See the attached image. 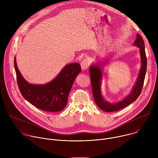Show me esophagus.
<instances>
[{
  "instance_id": "34e87169",
  "label": "esophagus",
  "mask_w": 158,
  "mask_h": 158,
  "mask_svg": "<svg viewBox=\"0 0 158 158\" xmlns=\"http://www.w3.org/2000/svg\"><path fill=\"white\" fill-rule=\"evenodd\" d=\"M81 68L82 70H85V69H87L89 66V60L87 58L84 59L81 62Z\"/></svg>"
}]
</instances>
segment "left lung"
I'll list each match as a JSON object with an SVG mask.
<instances>
[{"label": "left lung", "mask_w": 158, "mask_h": 158, "mask_svg": "<svg viewBox=\"0 0 158 158\" xmlns=\"http://www.w3.org/2000/svg\"><path fill=\"white\" fill-rule=\"evenodd\" d=\"M134 44L140 49L139 51L141 57L142 66L141 67L138 80L132 89V91H131V94L123 101L118 103L111 104L104 100L101 95L100 86L101 80L102 79L101 70L98 65H92L90 67V77H91L93 94L94 101L97 106L105 112H114L124 108L136 101L142 91L147 69V58L145 52L144 42L140 34H137L136 39L134 41Z\"/></svg>", "instance_id": "left-lung-1"}]
</instances>
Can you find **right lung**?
<instances>
[{
    "label": "right lung",
    "instance_id": "obj_1",
    "mask_svg": "<svg viewBox=\"0 0 158 158\" xmlns=\"http://www.w3.org/2000/svg\"><path fill=\"white\" fill-rule=\"evenodd\" d=\"M14 67L19 91L29 102L45 111L59 112L67 103L68 96L76 76L81 73L78 63L67 65L51 82L44 85L28 83L22 77L14 58Z\"/></svg>",
    "mask_w": 158,
    "mask_h": 158
}]
</instances>
